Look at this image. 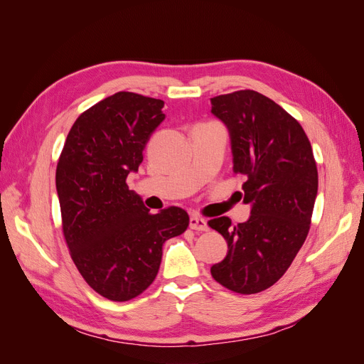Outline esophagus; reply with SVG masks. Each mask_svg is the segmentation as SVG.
Masks as SVG:
<instances>
[{"instance_id":"esophagus-1","label":"esophagus","mask_w":364,"mask_h":364,"mask_svg":"<svg viewBox=\"0 0 364 364\" xmlns=\"http://www.w3.org/2000/svg\"><path fill=\"white\" fill-rule=\"evenodd\" d=\"M189 226H191V229L198 230V232H206V230H209L208 221L204 220V218L197 217V215H192V217L189 218Z\"/></svg>"}]
</instances>
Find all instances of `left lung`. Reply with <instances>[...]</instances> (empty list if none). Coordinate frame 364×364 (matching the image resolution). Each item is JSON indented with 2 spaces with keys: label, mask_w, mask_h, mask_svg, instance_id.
I'll use <instances>...</instances> for the list:
<instances>
[{
  "label": "left lung",
  "mask_w": 364,
  "mask_h": 364,
  "mask_svg": "<svg viewBox=\"0 0 364 364\" xmlns=\"http://www.w3.org/2000/svg\"><path fill=\"white\" fill-rule=\"evenodd\" d=\"M212 114L229 129L234 172L246 175V223L228 217L209 228L228 241V255L210 267L215 282L237 294H258L292 264L309 234L318 172L301 124L275 101L255 90L210 98Z\"/></svg>",
  "instance_id": "left-lung-1"
}]
</instances>
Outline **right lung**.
<instances>
[{
    "label": "right lung",
    "instance_id": "1",
    "mask_svg": "<svg viewBox=\"0 0 364 364\" xmlns=\"http://www.w3.org/2000/svg\"><path fill=\"white\" fill-rule=\"evenodd\" d=\"M163 106L134 92L101 100L73 123L57 164L69 254L86 283L112 301L143 294L160 269L164 241L189 226L181 208L149 212L126 183L164 119Z\"/></svg>",
    "mask_w": 364,
    "mask_h": 364
}]
</instances>
